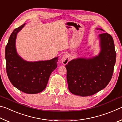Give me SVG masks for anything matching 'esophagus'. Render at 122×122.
I'll list each match as a JSON object with an SVG mask.
<instances>
[{"mask_svg": "<svg viewBox=\"0 0 122 122\" xmlns=\"http://www.w3.org/2000/svg\"><path fill=\"white\" fill-rule=\"evenodd\" d=\"M69 55L68 54H64L61 58V61L64 65H67L69 61Z\"/></svg>", "mask_w": 122, "mask_h": 122, "instance_id": "esophagus-1", "label": "esophagus"}]
</instances>
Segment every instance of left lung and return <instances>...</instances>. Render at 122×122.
Returning <instances> with one entry per match:
<instances>
[{
    "label": "left lung",
    "mask_w": 122,
    "mask_h": 122,
    "mask_svg": "<svg viewBox=\"0 0 122 122\" xmlns=\"http://www.w3.org/2000/svg\"><path fill=\"white\" fill-rule=\"evenodd\" d=\"M98 38L101 50L98 55L73 59L66 65L69 90L76 95H92L106 88L112 77L116 59L113 38L107 33Z\"/></svg>",
    "instance_id": "1"
}]
</instances>
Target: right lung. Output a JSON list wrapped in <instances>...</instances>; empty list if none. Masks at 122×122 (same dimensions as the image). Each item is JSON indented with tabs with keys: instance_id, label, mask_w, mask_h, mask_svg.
Returning <instances> with one entry per match:
<instances>
[{
	"instance_id": "right-lung-1",
	"label": "right lung",
	"mask_w": 122,
	"mask_h": 122,
	"mask_svg": "<svg viewBox=\"0 0 122 122\" xmlns=\"http://www.w3.org/2000/svg\"><path fill=\"white\" fill-rule=\"evenodd\" d=\"M25 24L12 33L5 48L6 67L10 82L18 89L26 94H35L46 87L49 76L57 67L58 57L46 61L29 62L17 53L16 36Z\"/></svg>"
}]
</instances>
